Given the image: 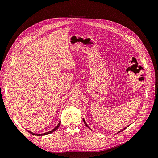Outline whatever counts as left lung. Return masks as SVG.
I'll list each match as a JSON object with an SVG mask.
<instances>
[{
	"instance_id": "8db88e82",
	"label": "left lung",
	"mask_w": 158,
	"mask_h": 158,
	"mask_svg": "<svg viewBox=\"0 0 158 158\" xmlns=\"http://www.w3.org/2000/svg\"><path fill=\"white\" fill-rule=\"evenodd\" d=\"M84 123H85V125H86V126H87V127H88V128H89V127H88V126L87 125V124H86V123H85V121H84ZM126 128H127V127H126ZM126 128H124V129H123V130H121V131H119V132H118V133H119V132H122L123 131H124V130H125V129Z\"/></svg>"
}]
</instances>
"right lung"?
I'll return each instance as SVG.
<instances>
[{
	"instance_id": "obj_1",
	"label": "right lung",
	"mask_w": 158,
	"mask_h": 158,
	"mask_svg": "<svg viewBox=\"0 0 158 158\" xmlns=\"http://www.w3.org/2000/svg\"><path fill=\"white\" fill-rule=\"evenodd\" d=\"M60 122L59 123V124H58V125H57L54 129H52V131H49V132H46V133H44V134H40V135H37V134H33V132H30L29 131V132H30L31 134H32V135H37V136H44V135H48V134H51V133H52V132H55V131H56L57 130V128H58L59 127V126H60Z\"/></svg>"
}]
</instances>
